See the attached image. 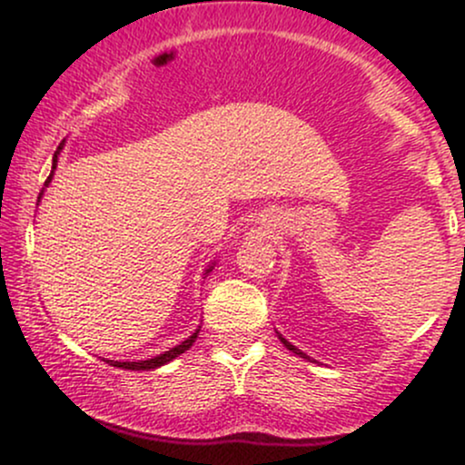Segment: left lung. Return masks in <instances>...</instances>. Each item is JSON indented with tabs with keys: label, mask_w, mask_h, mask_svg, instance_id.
<instances>
[{
	"label": "left lung",
	"mask_w": 465,
	"mask_h": 465,
	"mask_svg": "<svg viewBox=\"0 0 465 465\" xmlns=\"http://www.w3.org/2000/svg\"><path fill=\"white\" fill-rule=\"evenodd\" d=\"M277 339H280V341H282V343H284V345H286V350H291V351H292V354L302 356V359H306V361H308V359H311V356H308V354H303V351H302V350H297V348H295V345H292V343H291V341H286V339H284V336H282L280 332H277Z\"/></svg>",
	"instance_id": "8db88e82"
}]
</instances>
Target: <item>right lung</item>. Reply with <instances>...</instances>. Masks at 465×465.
Returning <instances> with one entry per match:
<instances>
[{"label":"right lung","instance_id":"right-lung-1","mask_svg":"<svg viewBox=\"0 0 465 465\" xmlns=\"http://www.w3.org/2000/svg\"><path fill=\"white\" fill-rule=\"evenodd\" d=\"M61 151H63V143L56 148L54 157H52V173H50V177H47V181H45V188L52 183V177H54V170H56V163H58V154H61ZM45 188H44V190H45ZM44 190H41L39 201L44 199ZM214 264H216V262H212L210 266H207L205 273H203V275L207 277V273H210V271L214 269ZM199 330H201V325L194 330V332H192V334L188 336V339L181 341L179 345H174V348H170L168 351H163V354L153 356V359H146V361H106V362H111V365H114V367H122V370H133V371H151V370H157V367L168 365L170 361L177 359V356L183 354L185 350H190L192 343H194V341H196V336H199Z\"/></svg>","mask_w":465,"mask_h":465}]
</instances>
